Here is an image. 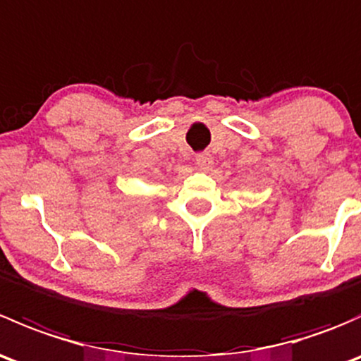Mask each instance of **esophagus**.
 Segmentation results:
<instances>
[{"instance_id": "1", "label": "esophagus", "mask_w": 361, "mask_h": 361, "mask_svg": "<svg viewBox=\"0 0 361 361\" xmlns=\"http://www.w3.org/2000/svg\"><path fill=\"white\" fill-rule=\"evenodd\" d=\"M195 166H197L199 169H202V171L209 169V167L213 166V157H211V154H207V152H202V154L195 155Z\"/></svg>"}]
</instances>
